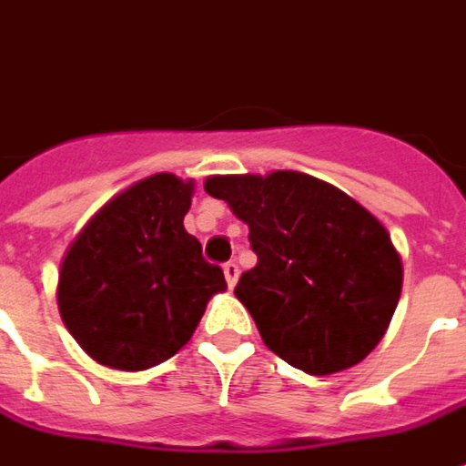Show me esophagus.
I'll return each instance as SVG.
<instances>
[{"instance_id": "esophagus-1", "label": "esophagus", "mask_w": 466, "mask_h": 466, "mask_svg": "<svg viewBox=\"0 0 466 466\" xmlns=\"http://www.w3.org/2000/svg\"><path fill=\"white\" fill-rule=\"evenodd\" d=\"M224 279H227V284H229V287H234V284H237V279H239V267H237L234 262L224 264Z\"/></svg>"}]
</instances>
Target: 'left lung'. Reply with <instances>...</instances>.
<instances>
[{"instance_id": "8db88e82", "label": "left lung", "mask_w": 466, "mask_h": 466, "mask_svg": "<svg viewBox=\"0 0 466 466\" xmlns=\"http://www.w3.org/2000/svg\"><path fill=\"white\" fill-rule=\"evenodd\" d=\"M204 192L249 227L257 264L237 284L264 344L317 377L350 370L387 334L401 257L384 224L309 174H214Z\"/></svg>"}]
</instances>
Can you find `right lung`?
Instances as JSON below:
<instances>
[{"instance_id":"1","label":"right lung","mask_w":466,"mask_h":466,"mask_svg":"<svg viewBox=\"0 0 466 466\" xmlns=\"http://www.w3.org/2000/svg\"><path fill=\"white\" fill-rule=\"evenodd\" d=\"M194 179L159 172L134 182L76 232L59 264L56 307L99 364L142 371L192 339L207 304L227 289L184 229Z\"/></svg>"}]
</instances>
